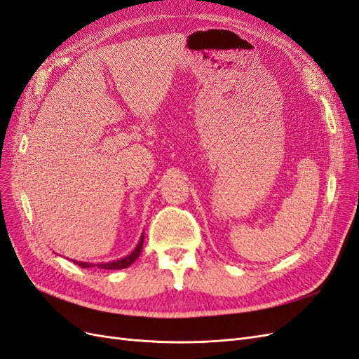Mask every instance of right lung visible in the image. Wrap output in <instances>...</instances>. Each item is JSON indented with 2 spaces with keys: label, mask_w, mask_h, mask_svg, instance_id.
<instances>
[{
  "label": "right lung",
  "mask_w": 359,
  "mask_h": 359,
  "mask_svg": "<svg viewBox=\"0 0 359 359\" xmlns=\"http://www.w3.org/2000/svg\"><path fill=\"white\" fill-rule=\"evenodd\" d=\"M144 233L140 235V238H139V243H137V245L135 247V250L130 255H127L126 257H121V259H118V260H112V262H107V264H90V262H81V260H73V262L76 264V265H79V266H82V268H93V266H97V268H100V269H123V268H127V266H130L132 265L135 260L139 257V255H140V252H142V247H144Z\"/></svg>",
  "instance_id": "add662e5"
}]
</instances>
